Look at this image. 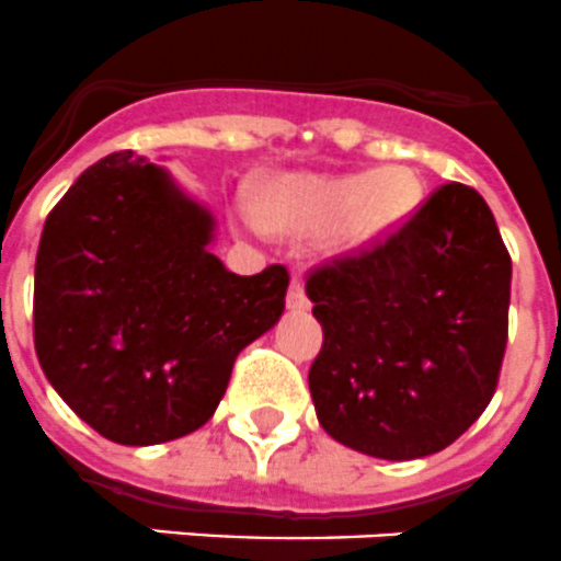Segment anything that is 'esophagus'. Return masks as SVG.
<instances>
[{
	"label": "esophagus",
	"instance_id": "esophagus-1",
	"mask_svg": "<svg viewBox=\"0 0 561 561\" xmlns=\"http://www.w3.org/2000/svg\"><path fill=\"white\" fill-rule=\"evenodd\" d=\"M286 307H289L291 312H304V309H309L307 291H304V280H300V277H291L289 291H286Z\"/></svg>",
	"mask_w": 561,
	"mask_h": 561
}]
</instances>
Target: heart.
<instances>
[{
	"label": "heart",
	"mask_w": 561,
	"mask_h": 561,
	"mask_svg": "<svg viewBox=\"0 0 561 561\" xmlns=\"http://www.w3.org/2000/svg\"><path fill=\"white\" fill-rule=\"evenodd\" d=\"M421 183L407 165L367 174H277L261 192V215L272 229L321 231L337 252L367 249L413 215Z\"/></svg>",
	"instance_id": "b5f03b06"
}]
</instances>
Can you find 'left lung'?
<instances>
[{
    "mask_svg": "<svg viewBox=\"0 0 561 561\" xmlns=\"http://www.w3.org/2000/svg\"><path fill=\"white\" fill-rule=\"evenodd\" d=\"M511 254L476 188L447 183L390 238L307 280L323 346L309 369L321 427L387 461L444 450L496 392Z\"/></svg>",
    "mask_w": 561,
    "mask_h": 561,
    "instance_id": "1",
    "label": "left lung"
}]
</instances>
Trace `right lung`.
<instances>
[{
	"mask_svg": "<svg viewBox=\"0 0 561 561\" xmlns=\"http://www.w3.org/2000/svg\"><path fill=\"white\" fill-rule=\"evenodd\" d=\"M217 220L134 151L85 169L42 229L34 344L65 404L108 442H174L215 415L234 358L284 314L289 275L243 277Z\"/></svg>",
	"mask_w": 561,
	"mask_h": 561,
	"instance_id": "add662e5",
	"label": "right lung"
}]
</instances>
